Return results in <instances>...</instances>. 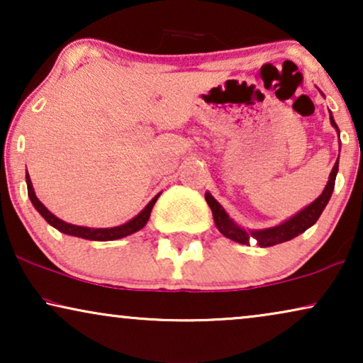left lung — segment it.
I'll return each instance as SVG.
<instances>
[{
	"mask_svg": "<svg viewBox=\"0 0 363 363\" xmlns=\"http://www.w3.org/2000/svg\"><path fill=\"white\" fill-rule=\"evenodd\" d=\"M330 123L337 128V132H339V127H337V123L332 116H330ZM337 172H339V158H337L335 165L332 168L329 182H327L324 191H322V195L317 198L314 203H311L309 206H306L304 210L297 213L296 216H292L291 220L282 223V225L267 228V230H261V231H250V233L245 231L242 228L235 225L233 220H230V216L226 215V211L223 210L220 203H218L210 193H205V198H206V203L211 208L213 218H215V225L218 230L221 231L223 236L230 238V240L236 242H241V245H250V238H255L257 245L261 247H269L302 235L307 228H311L317 220H319V216L322 215V211H324L325 205L330 200L332 191H334Z\"/></svg>",
	"mask_w": 363,
	"mask_h": 363,
	"instance_id": "8db88e82",
	"label": "left lung"
}]
</instances>
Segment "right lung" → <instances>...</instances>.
I'll list each match as a JSON object with an SVG mask.
<instances>
[{"label": "right lung", "instance_id": "right-lung-1", "mask_svg": "<svg viewBox=\"0 0 363 363\" xmlns=\"http://www.w3.org/2000/svg\"><path fill=\"white\" fill-rule=\"evenodd\" d=\"M26 183H28V195H29V198H31V203L34 205V208L41 213V216L49 223V225L54 226L61 233H64V235L84 238V240H91V241H112V240H118V238H125L128 235H132V233L142 230V228L147 225L148 218H150L152 208H153V205H155L157 198L160 196V193H158V195L153 198V200L148 203V205L143 208V210L138 213L133 220L125 223V225L116 226V228H86V226L69 225V223L59 220L57 216H54L52 213L38 200L36 193H34V190H33V183H31V180H29V175H26Z\"/></svg>", "mask_w": 363, "mask_h": 363}]
</instances>
